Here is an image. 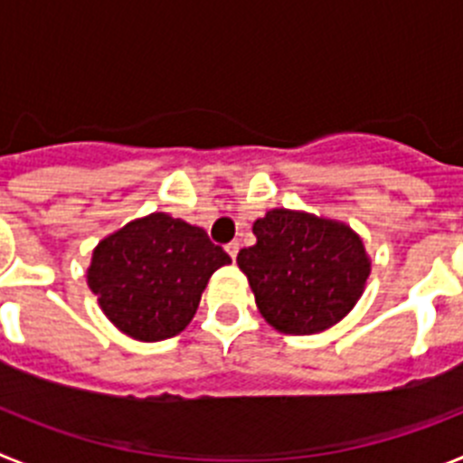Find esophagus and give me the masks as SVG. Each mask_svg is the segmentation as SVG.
<instances>
[{
    "instance_id": "esophagus-1",
    "label": "esophagus",
    "mask_w": 463,
    "mask_h": 463,
    "mask_svg": "<svg viewBox=\"0 0 463 463\" xmlns=\"http://www.w3.org/2000/svg\"><path fill=\"white\" fill-rule=\"evenodd\" d=\"M239 250H241L239 241H232V243H227V252H229V257H232V260H236Z\"/></svg>"
}]
</instances>
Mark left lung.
I'll list each match as a JSON object with an SVG mask.
<instances>
[{
	"label": "left lung",
	"instance_id": "obj_1",
	"mask_svg": "<svg viewBox=\"0 0 463 463\" xmlns=\"http://www.w3.org/2000/svg\"><path fill=\"white\" fill-rule=\"evenodd\" d=\"M257 243L236 257L264 320L282 334H317L362 297L371 264L353 229L273 208L252 227Z\"/></svg>",
	"mask_w": 463,
	"mask_h": 463
}]
</instances>
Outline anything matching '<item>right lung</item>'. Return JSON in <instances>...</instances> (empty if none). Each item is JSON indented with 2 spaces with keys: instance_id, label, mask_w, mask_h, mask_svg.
Masks as SVG:
<instances>
[{
  "instance_id": "right-lung-1",
  "label": "right lung",
  "mask_w": 463,
  "mask_h": 463,
  "mask_svg": "<svg viewBox=\"0 0 463 463\" xmlns=\"http://www.w3.org/2000/svg\"><path fill=\"white\" fill-rule=\"evenodd\" d=\"M229 261L202 227L153 213L97 245L88 285L127 336L162 341L190 325L208 278Z\"/></svg>"
}]
</instances>
